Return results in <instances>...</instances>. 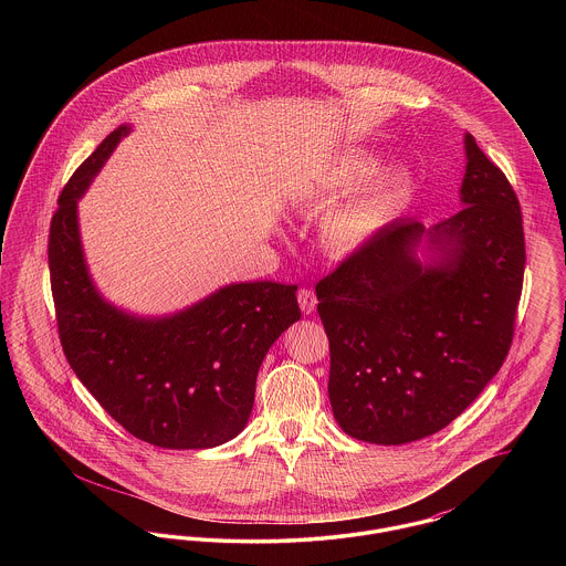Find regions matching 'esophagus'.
Listing matches in <instances>:
<instances>
[{"instance_id": "1", "label": "esophagus", "mask_w": 566, "mask_h": 566, "mask_svg": "<svg viewBox=\"0 0 566 566\" xmlns=\"http://www.w3.org/2000/svg\"><path fill=\"white\" fill-rule=\"evenodd\" d=\"M296 298H298V305H301V312H303V314H312V312L316 310L318 298H316L312 289H298Z\"/></svg>"}]
</instances>
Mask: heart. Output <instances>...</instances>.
<instances>
[{
    "label": "heart",
    "instance_id": "heart-1",
    "mask_svg": "<svg viewBox=\"0 0 566 566\" xmlns=\"http://www.w3.org/2000/svg\"><path fill=\"white\" fill-rule=\"evenodd\" d=\"M376 169L377 159L371 155H352L342 159L328 171L323 190L318 195V203L335 201L344 192L367 180ZM411 189L413 178L409 169H388L376 182H371L367 189L360 190L344 206H339L324 218V240L337 250L358 248L367 238H371V233H376L377 227L388 216L403 206Z\"/></svg>",
    "mask_w": 566,
    "mask_h": 566
}]
</instances>
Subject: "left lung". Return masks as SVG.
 Instances as JSON below:
<instances>
[{"mask_svg":"<svg viewBox=\"0 0 566 566\" xmlns=\"http://www.w3.org/2000/svg\"><path fill=\"white\" fill-rule=\"evenodd\" d=\"M467 203L431 231L395 220L316 284L328 399L346 434L377 446L446 429L512 348L526 245L507 176L464 135ZM422 237L444 252L424 269Z\"/></svg>","mask_w":566,"mask_h":566,"instance_id":"obj_1","label":"left lung"}]
</instances>
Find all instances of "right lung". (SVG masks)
<instances>
[{
  "label": "right lung",
  "mask_w": 566,
  "mask_h": 566,
  "mask_svg": "<svg viewBox=\"0 0 566 566\" xmlns=\"http://www.w3.org/2000/svg\"><path fill=\"white\" fill-rule=\"evenodd\" d=\"M127 134L112 132L59 195L49 233L59 339L74 374L125 431L167 450L214 448L245 427L265 354L301 318L296 286L231 284L159 321L123 314L97 295L76 201Z\"/></svg>",
  "instance_id": "add662e5"
}]
</instances>
